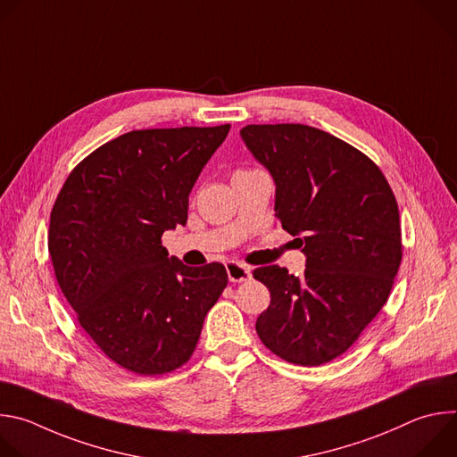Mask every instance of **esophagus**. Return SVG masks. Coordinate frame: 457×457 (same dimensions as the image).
Wrapping results in <instances>:
<instances>
[{
	"mask_svg": "<svg viewBox=\"0 0 457 457\" xmlns=\"http://www.w3.org/2000/svg\"><path fill=\"white\" fill-rule=\"evenodd\" d=\"M226 271H228V278L231 282H247V280H251V270L247 266L238 264V262H228Z\"/></svg>",
	"mask_w": 457,
	"mask_h": 457,
	"instance_id": "34e87169",
	"label": "esophagus"
}]
</instances>
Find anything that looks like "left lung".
<instances>
[{"label": "left lung", "instance_id": "obj_1", "mask_svg": "<svg viewBox=\"0 0 457 457\" xmlns=\"http://www.w3.org/2000/svg\"><path fill=\"white\" fill-rule=\"evenodd\" d=\"M240 137L273 177L275 213L305 254L302 277L253 271L271 293L256 333L286 361L328 363L379 312L400 270L395 193L367 155L318 128L247 124Z\"/></svg>", "mask_w": 457, "mask_h": 457}]
</instances>
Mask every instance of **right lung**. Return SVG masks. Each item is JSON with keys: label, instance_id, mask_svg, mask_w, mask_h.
<instances>
[{"label": "right lung", "instance_id": "1", "mask_svg": "<svg viewBox=\"0 0 457 457\" xmlns=\"http://www.w3.org/2000/svg\"><path fill=\"white\" fill-rule=\"evenodd\" d=\"M229 124L128 132L61 187L48 251L81 328L120 367L155 376L189 360L228 284L222 264L187 268L161 237L187 220L189 193Z\"/></svg>", "mask_w": 457, "mask_h": 457}]
</instances>
